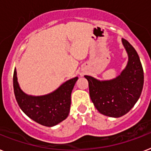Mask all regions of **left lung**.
Returning <instances> with one entry per match:
<instances>
[{
	"label": "left lung",
	"instance_id": "obj_1",
	"mask_svg": "<svg viewBox=\"0 0 151 151\" xmlns=\"http://www.w3.org/2000/svg\"><path fill=\"white\" fill-rule=\"evenodd\" d=\"M128 55L125 69L116 78L98 81L85 75L88 81L91 99L101 114L112 117L126 114L137 103L144 86V70L136 50L122 39Z\"/></svg>",
	"mask_w": 151,
	"mask_h": 151
}]
</instances>
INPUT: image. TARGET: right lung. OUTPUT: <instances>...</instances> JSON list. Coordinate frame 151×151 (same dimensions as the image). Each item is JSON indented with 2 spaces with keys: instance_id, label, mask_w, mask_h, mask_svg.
<instances>
[{
  "instance_id": "1",
  "label": "right lung",
  "mask_w": 151,
  "mask_h": 151,
  "mask_svg": "<svg viewBox=\"0 0 151 151\" xmlns=\"http://www.w3.org/2000/svg\"><path fill=\"white\" fill-rule=\"evenodd\" d=\"M78 78L64 82L56 91L43 96H31L23 92L17 82V71L13 77L14 91L20 108L35 122L53 127L68 117L70 107V95Z\"/></svg>"
}]
</instances>
